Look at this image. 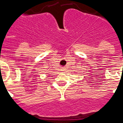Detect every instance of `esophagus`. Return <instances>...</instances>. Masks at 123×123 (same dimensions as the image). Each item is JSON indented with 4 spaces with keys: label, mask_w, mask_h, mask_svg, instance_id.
<instances>
[{
    "label": "esophagus",
    "mask_w": 123,
    "mask_h": 123,
    "mask_svg": "<svg viewBox=\"0 0 123 123\" xmlns=\"http://www.w3.org/2000/svg\"><path fill=\"white\" fill-rule=\"evenodd\" d=\"M65 69V68H62V69H61V70H62V71H64V70H65V69Z\"/></svg>",
    "instance_id": "1"
}]
</instances>
